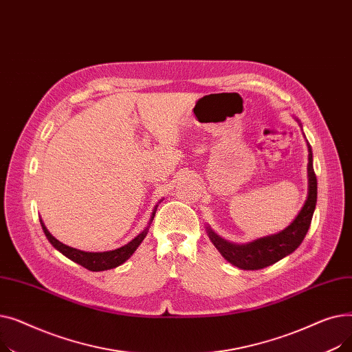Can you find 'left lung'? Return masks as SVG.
<instances>
[{"mask_svg": "<svg viewBox=\"0 0 352 352\" xmlns=\"http://www.w3.org/2000/svg\"><path fill=\"white\" fill-rule=\"evenodd\" d=\"M308 197L302 210L292 223L281 232L244 245L231 244L208 228V235L215 248L228 263L241 270H261L283 260L300 247L305 238L314 210L317 206V175L314 173L312 151L308 144Z\"/></svg>", "mask_w": 352, "mask_h": 352, "instance_id": "1", "label": "left lung"}]
</instances>
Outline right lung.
<instances>
[{
  "mask_svg": "<svg viewBox=\"0 0 352 352\" xmlns=\"http://www.w3.org/2000/svg\"><path fill=\"white\" fill-rule=\"evenodd\" d=\"M155 215V208L154 212L151 215V221L154 219ZM43 231L45 234V236L48 238V241L54 245V248H57L61 254H64L67 258H69L71 261L77 263L80 265H82L84 268L89 270V271H105V270H111L116 268L121 264H124L129 256L134 254V251L138 248V245L142 243V239L145 238L148 228H145L140 235H137L131 243H128L126 245L117 248L114 251H105V252H85V251H80L76 248H71L68 245H64L63 243H60L58 239H55L50 231L45 228L44 223L40 219Z\"/></svg>",
  "mask_w": 352,
  "mask_h": 352,
  "instance_id": "obj_1",
  "label": "right lung"
}]
</instances>
